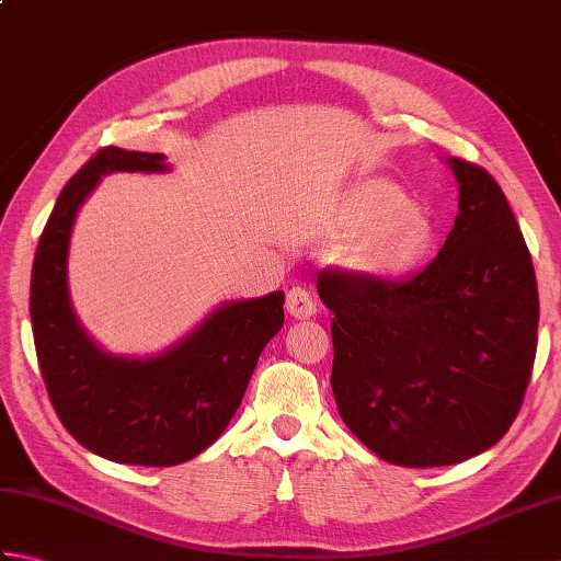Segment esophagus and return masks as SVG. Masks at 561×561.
<instances>
[{"label":"esophagus","instance_id":"esophagus-1","mask_svg":"<svg viewBox=\"0 0 561 561\" xmlns=\"http://www.w3.org/2000/svg\"><path fill=\"white\" fill-rule=\"evenodd\" d=\"M287 311L299 320L316 316V299L311 296V291H308L306 287H294L287 294Z\"/></svg>","mask_w":561,"mask_h":561}]
</instances>
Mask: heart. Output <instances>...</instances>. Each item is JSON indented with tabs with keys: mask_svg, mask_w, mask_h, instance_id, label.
I'll use <instances>...</instances> for the list:
<instances>
[{
	"mask_svg": "<svg viewBox=\"0 0 561 561\" xmlns=\"http://www.w3.org/2000/svg\"><path fill=\"white\" fill-rule=\"evenodd\" d=\"M337 229L352 241L342 257L368 277L398 279L420 270L436 250V226L396 183L374 178L342 197Z\"/></svg>",
	"mask_w": 561,
	"mask_h": 561,
	"instance_id": "obj_1",
	"label": "heart"
}]
</instances>
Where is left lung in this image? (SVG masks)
<instances>
[{
  "instance_id": "8db88e82",
  "label": "left lung",
  "mask_w": 561,
  "mask_h": 561,
  "mask_svg": "<svg viewBox=\"0 0 561 561\" xmlns=\"http://www.w3.org/2000/svg\"><path fill=\"white\" fill-rule=\"evenodd\" d=\"M458 217L408 282L323 270L332 318L330 386L344 424L378 458L438 468L502 438L538 350V282L506 195L484 169L448 159Z\"/></svg>"
}]
</instances>
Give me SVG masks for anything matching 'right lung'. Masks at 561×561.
Returning <instances> with one entry per match:
<instances>
[{
    "instance_id": "right-lung-1",
    "label": "right lung",
    "mask_w": 561,
    "mask_h": 561,
    "mask_svg": "<svg viewBox=\"0 0 561 561\" xmlns=\"http://www.w3.org/2000/svg\"><path fill=\"white\" fill-rule=\"evenodd\" d=\"M163 173V153L103 147L71 175L47 219L31 274L35 354L53 408L101 458L169 468L217 440L265 344L284 325V291L219 306L169 352L135 359L99 350L71 311L69 236L81 202L108 173Z\"/></svg>"
}]
</instances>
